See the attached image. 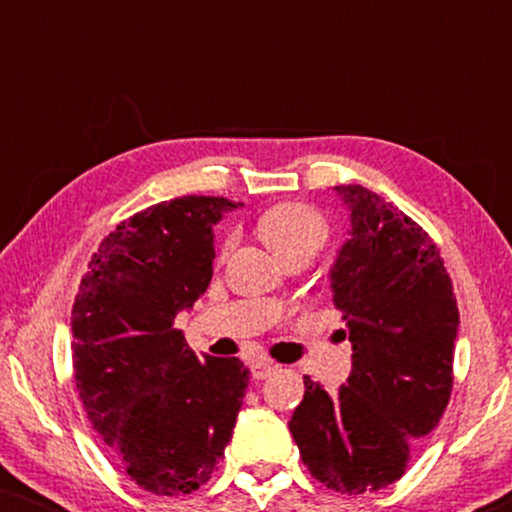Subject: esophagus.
Instances as JSON below:
<instances>
[{
    "mask_svg": "<svg viewBox=\"0 0 512 512\" xmlns=\"http://www.w3.org/2000/svg\"><path fill=\"white\" fill-rule=\"evenodd\" d=\"M275 368L277 366H272L270 361H254L251 363V377H254V380H265V377L275 373Z\"/></svg>",
    "mask_w": 512,
    "mask_h": 512,
    "instance_id": "34e87169",
    "label": "esophagus"
}]
</instances>
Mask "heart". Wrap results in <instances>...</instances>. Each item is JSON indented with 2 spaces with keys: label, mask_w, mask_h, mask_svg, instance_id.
<instances>
[{
  "label": "heart",
  "mask_w": 512,
  "mask_h": 512,
  "mask_svg": "<svg viewBox=\"0 0 512 512\" xmlns=\"http://www.w3.org/2000/svg\"><path fill=\"white\" fill-rule=\"evenodd\" d=\"M258 230L279 261L291 256L314 258L331 233L326 216L303 202H284L268 209L258 221Z\"/></svg>",
  "instance_id": "b5f03b06"
}]
</instances>
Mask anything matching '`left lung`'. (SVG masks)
Listing matches in <instances>:
<instances>
[{
	"mask_svg": "<svg viewBox=\"0 0 512 512\" xmlns=\"http://www.w3.org/2000/svg\"><path fill=\"white\" fill-rule=\"evenodd\" d=\"M349 212L328 279L352 342L347 384L305 380L289 429L314 478L342 494L396 482L452 394L457 298L422 226L359 184L335 186Z\"/></svg>",
	"mask_w": 512,
	"mask_h": 512,
	"instance_id": "left-lung-1",
	"label": "left lung"
}]
</instances>
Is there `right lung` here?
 I'll return each instance as SVG.
<instances>
[{
    "instance_id": "add662e5",
    "label": "right lung",
    "mask_w": 512,
    "mask_h": 512,
    "mask_svg": "<svg viewBox=\"0 0 512 512\" xmlns=\"http://www.w3.org/2000/svg\"><path fill=\"white\" fill-rule=\"evenodd\" d=\"M242 202L184 195L104 237L72 310L74 380L118 466L146 492L191 494L233 438L249 368L198 359L174 328L212 282L214 226Z\"/></svg>"
}]
</instances>
